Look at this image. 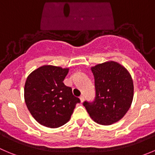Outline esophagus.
<instances>
[{"mask_svg":"<svg viewBox=\"0 0 155 155\" xmlns=\"http://www.w3.org/2000/svg\"><path fill=\"white\" fill-rule=\"evenodd\" d=\"M80 100H81V102H83L84 101V94H82L81 96L80 97Z\"/></svg>","mask_w":155,"mask_h":155,"instance_id":"obj_1","label":"esophagus"}]
</instances>
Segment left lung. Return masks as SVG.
Returning a JSON list of instances; mask_svg holds the SVG:
<instances>
[{"instance_id":"left-lung-1","label":"left lung","mask_w":155,"mask_h":155,"mask_svg":"<svg viewBox=\"0 0 155 155\" xmlns=\"http://www.w3.org/2000/svg\"><path fill=\"white\" fill-rule=\"evenodd\" d=\"M94 77L95 98L84 101L91 119L98 124L109 126L125 116L133 99V81L126 68L115 61H107L91 68Z\"/></svg>"}]
</instances>
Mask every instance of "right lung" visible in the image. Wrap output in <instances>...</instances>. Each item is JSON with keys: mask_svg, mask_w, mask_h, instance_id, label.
<instances>
[{"mask_svg": "<svg viewBox=\"0 0 155 155\" xmlns=\"http://www.w3.org/2000/svg\"><path fill=\"white\" fill-rule=\"evenodd\" d=\"M69 68L44 65L26 78L24 99L29 113L39 124L58 128L68 123L80 99L63 83Z\"/></svg>", "mask_w": 155, "mask_h": 155, "instance_id": "obj_1", "label": "right lung"}]
</instances>
